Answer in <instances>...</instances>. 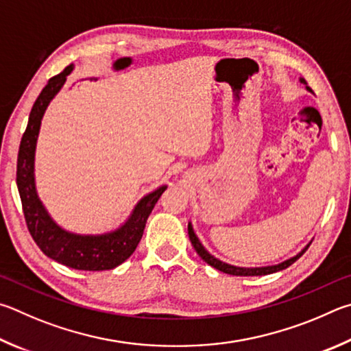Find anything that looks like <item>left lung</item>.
Returning a JSON list of instances; mask_svg holds the SVG:
<instances>
[{"instance_id": "obj_1", "label": "left lung", "mask_w": 351, "mask_h": 351, "mask_svg": "<svg viewBox=\"0 0 351 351\" xmlns=\"http://www.w3.org/2000/svg\"><path fill=\"white\" fill-rule=\"evenodd\" d=\"M300 82L305 83V80H300ZM188 234H189V241H191L194 250L197 251V254L204 259L208 265L214 267L216 269H219V271L222 273H226V274H231V276H265V274H271V273H276V271H280V269H285L291 265V263L296 262L300 256H302L306 250H308L310 245H306V247L300 251V253L298 256L291 257V259H288L285 262L279 263V265H273V267H262V268H239V267H232V265H228V263H223L217 261L216 257H213L208 251L204 248V245H202L199 242L197 236L194 234L193 231V226L188 225Z\"/></svg>"}]
</instances>
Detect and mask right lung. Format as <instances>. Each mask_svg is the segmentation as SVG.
Wrapping results in <instances>:
<instances>
[{"instance_id": "obj_1", "label": "right lung", "mask_w": 351, "mask_h": 351, "mask_svg": "<svg viewBox=\"0 0 351 351\" xmlns=\"http://www.w3.org/2000/svg\"><path fill=\"white\" fill-rule=\"evenodd\" d=\"M72 69L73 64H69L63 72L49 80V83L43 88L41 94L34 103L27 128L20 143V151H18L16 186L21 197L27 230L43 253L69 268L84 269V271H103V269L119 267L134 253L143 236L146 220L166 186L158 188L157 191L141 199L135 206L131 219L121 228L109 232V234L77 236L61 230L52 222L35 191V146L43 114H45L49 101L64 84L66 75L71 73Z\"/></svg>"}]
</instances>
